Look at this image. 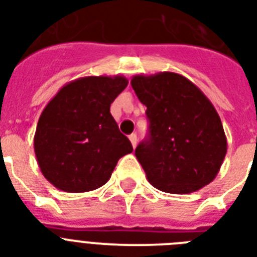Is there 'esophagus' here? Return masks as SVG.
<instances>
[{
  "label": "esophagus",
  "mask_w": 257,
  "mask_h": 257,
  "mask_svg": "<svg viewBox=\"0 0 257 257\" xmlns=\"http://www.w3.org/2000/svg\"><path fill=\"white\" fill-rule=\"evenodd\" d=\"M129 140H131V143H132L133 148H136V145H137V135L132 133V135L129 136Z\"/></svg>",
  "instance_id": "esophagus-1"
}]
</instances>
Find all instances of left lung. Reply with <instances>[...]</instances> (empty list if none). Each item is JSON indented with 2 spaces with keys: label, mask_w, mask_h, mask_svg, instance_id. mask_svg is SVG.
Returning <instances> with one entry per match:
<instances>
[{
  "label": "left lung",
  "mask_w": 257,
  "mask_h": 257,
  "mask_svg": "<svg viewBox=\"0 0 257 257\" xmlns=\"http://www.w3.org/2000/svg\"><path fill=\"white\" fill-rule=\"evenodd\" d=\"M147 106L149 136L135 155L153 187L183 195L213 181L227 155V137L215 106L181 74H137L131 81Z\"/></svg>",
  "instance_id": "1"
}]
</instances>
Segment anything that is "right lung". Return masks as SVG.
Returning a JSON list of instances; mask_svg holds the SVG:
<instances>
[{"label":"right lung","instance_id":"add662e5","mask_svg":"<svg viewBox=\"0 0 257 257\" xmlns=\"http://www.w3.org/2000/svg\"><path fill=\"white\" fill-rule=\"evenodd\" d=\"M126 85L122 76L77 78L42 110L34 152L42 175L57 189L78 193L102 187L117 161L132 152L110 114V104Z\"/></svg>","mask_w":257,"mask_h":257}]
</instances>
